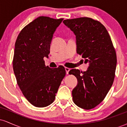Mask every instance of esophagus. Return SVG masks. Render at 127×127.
<instances>
[{
    "label": "esophagus",
    "instance_id": "34e87169",
    "mask_svg": "<svg viewBox=\"0 0 127 127\" xmlns=\"http://www.w3.org/2000/svg\"><path fill=\"white\" fill-rule=\"evenodd\" d=\"M65 71H66V73L68 74V72H69L70 70V68H68V67H65Z\"/></svg>",
    "mask_w": 127,
    "mask_h": 127
}]
</instances>
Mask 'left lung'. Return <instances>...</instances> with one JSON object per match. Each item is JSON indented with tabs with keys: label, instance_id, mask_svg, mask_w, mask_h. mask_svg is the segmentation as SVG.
I'll list each match as a JSON object with an SVG mask.
<instances>
[{
	"label": "left lung",
	"instance_id": "left-lung-1",
	"mask_svg": "<svg viewBox=\"0 0 127 127\" xmlns=\"http://www.w3.org/2000/svg\"><path fill=\"white\" fill-rule=\"evenodd\" d=\"M63 23L76 35L77 53L90 64L86 72L75 68L69 71L78 81L72 91L73 100L78 107L90 110L104 100L113 84L116 51L108 32L100 21L81 17Z\"/></svg>",
	"mask_w": 127,
	"mask_h": 127
}]
</instances>
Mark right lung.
Instances as JSON below:
<instances>
[{
	"label": "right lung",
	"instance_id": "right-lung-1",
	"mask_svg": "<svg viewBox=\"0 0 127 127\" xmlns=\"http://www.w3.org/2000/svg\"><path fill=\"white\" fill-rule=\"evenodd\" d=\"M63 20L39 17L22 29L16 40L14 74L23 95L35 107H44L53 103L66 74L63 66L49 68L43 60L48 57L53 34Z\"/></svg>",
	"mask_w": 127,
	"mask_h": 127
}]
</instances>
